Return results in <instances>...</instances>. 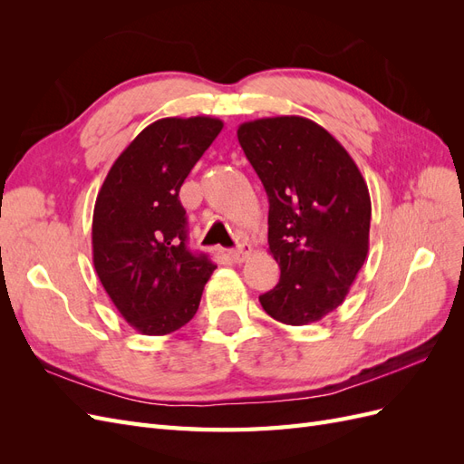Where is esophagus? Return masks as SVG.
Segmentation results:
<instances>
[{
	"label": "esophagus",
	"mask_w": 464,
	"mask_h": 464,
	"mask_svg": "<svg viewBox=\"0 0 464 464\" xmlns=\"http://www.w3.org/2000/svg\"><path fill=\"white\" fill-rule=\"evenodd\" d=\"M249 256H251V246L249 244H240V246H237V249L230 251V257L236 263H244Z\"/></svg>",
	"instance_id": "esophagus-1"
}]
</instances>
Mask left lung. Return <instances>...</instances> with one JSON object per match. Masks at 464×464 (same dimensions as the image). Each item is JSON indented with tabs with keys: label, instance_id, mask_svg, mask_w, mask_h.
Here are the masks:
<instances>
[{
	"label": "left lung",
	"instance_id": "8db88e82",
	"mask_svg": "<svg viewBox=\"0 0 464 464\" xmlns=\"http://www.w3.org/2000/svg\"><path fill=\"white\" fill-rule=\"evenodd\" d=\"M237 141L269 198V251L280 266L259 302L286 325L315 323L344 302L366 261V181L346 149L302 116L246 121Z\"/></svg>",
	"mask_w": 464,
	"mask_h": 464
}]
</instances>
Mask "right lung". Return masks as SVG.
<instances>
[{
  "mask_svg": "<svg viewBox=\"0 0 464 464\" xmlns=\"http://www.w3.org/2000/svg\"><path fill=\"white\" fill-rule=\"evenodd\" d=\"M222 125L210 116L157 120L125 147L98 191L94 271L121 317L143 334L191 321L217 269L188 247L179 188Z\"/></svg>",
  "mask_w": 464,
  "mask_h": 464,
  "instance_id": "obj_1",
  "label": "right lung"
}]
</instances>
